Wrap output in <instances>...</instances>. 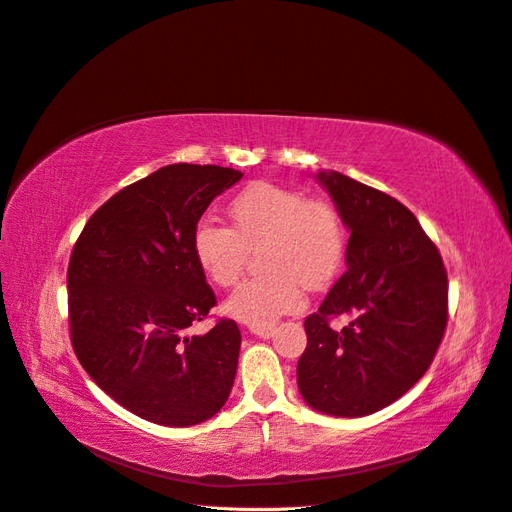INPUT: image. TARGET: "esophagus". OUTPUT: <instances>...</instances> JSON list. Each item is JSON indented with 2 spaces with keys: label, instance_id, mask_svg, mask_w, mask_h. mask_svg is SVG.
Returning a JSON list of instances; mask_svg holds the SVG:
<instances>
[{
  "label": "esophagus",
  "instance_id": "1",
  "mask_svg": "<svg viewBox=\"0 0 512 512\" xmlns=\"http://www.w3.org/2000/svg\"><path fill=\"white\" fill-rule=\"evenodd\" d=\"M250 333H254L256 337H262V339H271L275 335V327L271 324V327H250Z\"/></svg>",
  "mask_w": 512,
  "mask_h": 512
}]
</instances>
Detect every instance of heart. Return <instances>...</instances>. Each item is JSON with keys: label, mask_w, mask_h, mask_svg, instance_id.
<instances>
[{"label": "heart", "mask_w": 512, "mask_h": 512, "mask_svg": "<svg viewBox=\"0 0 512 512\" xmlns=\"http://www.w3.org/2000/svg\"><path fill=\"white\" fill-rule=\"evenodd\" d=\"M232 228L200 218L192 228V254L218 286H232L250 250L260 245V275L243 282L226 312L250 327H271L305 303L303 284L322 288L335 280L346 254L342 215L327 200L271 181L247 185L230 200Z\"/></svg>", "instance_id": "b5f03b06"}]
</instances>
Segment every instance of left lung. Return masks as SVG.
I'll return each instance as SVG.
<instances>
[{"instance_id":"left-lung-1","label":"left lung","mask_w":512,"mask_h":512,"mask_svg":"<svg viewBox=\"0 0 512 512\" xmlns=\"http://www.w3.org/2000/svg\"><path fill=\"white\" fill-rule=\"evenodd\" d=\"M350 230L346 273L305 318L297 384L307 406L367 416L423 378L444 337L448 280L438 247L397 198L342 173H318ZM335 315H352L344 330Z\"/></svg>"}]
</instances>
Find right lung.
<instances>
[{"instance_id": "1", "label": "right lung", "mask_w": 512, "mask_h": 512, "mask_svg": "<svg viewBox=\"0 0 512 512\" xmlns=\"http://www.w3.org/2000/svg\"><path fill=\"white\" fill-rule=\"evenodd\" d=\"M241 170L168 164L91 215L68 265L70 339L87 374L119 406L156 425L220 412L241 333L222 318L188 337L215 294L192 254V228Z\"/></svg>"}]
</instances>
